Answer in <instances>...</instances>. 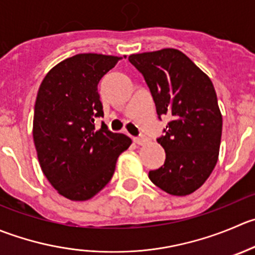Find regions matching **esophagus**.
<instances>
[{"instance_id": "esophagus-1", "label": "esophagus", "mask_w": 255, "mask_h": 255, "mask_svg": "<svg viewBox=\"0 0 255 255\" xmlns=\"http://www.w3.org/2000/svg\"><path fill=\"white\" fill-rule=\"evenodd\" d=\"M134 143H137L138 145H144L147 143L145 138H134Z\"/></svg>"}]
</instances>
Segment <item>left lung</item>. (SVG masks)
<instances>
[{"mask_svg": "<svg viewBox=\"0 0 255 255\" xmlns=\"http://www.w3.org/2000/svg\"><path fill=\"white\" fill-rule=\"evenodd\" d=\"M129 62L144 77L157 115L170 118L158 143L164 164L149 179L172 196H188L203 185L219 155L222 113L211 78L175 48L130 54Z\"/></svg>", "mask_w": 255, "mask_h": 255, "instance_id": "left-lung-1", "label": "left lung"}]
</instances>
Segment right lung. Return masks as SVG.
Here are the masks:
<instances>
[{
	"mask_svg": "<svg viewBox=\"0 0 255 255\" xmlns=\"http://www.w3.org/2000/svg\"><path fill=\"white\" fill-rule=\"evenodd\" d=\"M120 59L76 54L49 70L39 86L33 115L37 157L52 187L70 201H88L102 190L132 143L103 123L95 128V118L103 117L98 83Z\"/></svg>",
	"mask_w": 255,
	"mask_h": 255,
	"instance_id": "right-lung-1",
	"label": "right lung"
}]
</instances>
